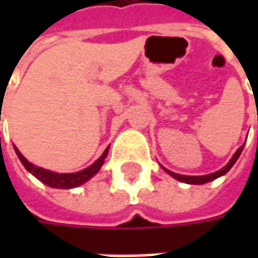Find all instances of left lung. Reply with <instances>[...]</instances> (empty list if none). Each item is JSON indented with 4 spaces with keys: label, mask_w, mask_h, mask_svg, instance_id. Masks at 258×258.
Wrapping results in <instances>:
<instances>
[{
    "label": "left lung",
    "mask_w": 258,
    "mask_h": 258,
    "mask_svg": "<svg viewBox=\"0 0 258 258\" xmlns=\"http://www.w3.org/2000/svg\"><path fill=\"white\" fill-rule=\"evenodd\" d=\"M243 146H240L238 149H237V152L234 154V156L231 158V161L228 162V164L224 166L223 169H220V171H217V172L214 173H210V175H203V176H188V175H179V173H175L172 171H168V169H165L166 172L169 173L171 176H173L175 179H178V181H181V182H185V183H192V185H201V183H207L210 182V181H213L215 178H218V176H221L224 173H227L231 168H233V165L235 164V161L238 159V156L241 155L243 152Z\"/></svg>",
    "instance_id": "8db88e82"
}]
</instances>
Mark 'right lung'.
Instances as JSON below:
<instances>
[{"label":"right lung","mask_w":258,"mask_h":258,"mask_svg":"<svg viewBox=\"0 0 258 258\" xmlns=\"http://www.w3.org/2000/svg\"><path fill=\"white\" fill-rule=\"evenodd\" d=\"M15 152L18 155L21 164L24 165L25 169L28 172H31L34 175L37 179H40L41 182L51 186V188H64V189H69V188H75V186H79L82 183H85L86 181H89L93 175L99 172V169L102 168V165L104 164V158L107 156V152H109V148L103 152V155L94 162L92 166L86 168L80 172L75 173H55L51 172V171H47V169H43V168H38L35 166L31 162H28L25 159L24 156L21 155V152L15 148Z\"/></svg>","instance_id":"add662e5"}]
</instances>
